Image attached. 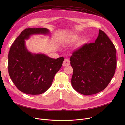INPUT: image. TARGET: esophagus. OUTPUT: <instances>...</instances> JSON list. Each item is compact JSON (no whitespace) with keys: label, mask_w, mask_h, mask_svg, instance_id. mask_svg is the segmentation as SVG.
<instances>
[{"label":"esophagus","mask_w":125,"mask_h":125,"mask_svg":"<svg viewBox=\"0 0 125 125\" xmlns=\"http://www.w3.org/2000/svg\"><path fill=\"white\" fill-rule=\"evenodd\" d=\"M70 65V61L69 59H66V58L65 59V60L63 63V66H67V65Z\"/></svg>","instance_id":"esophagus-1"}]
</instances>
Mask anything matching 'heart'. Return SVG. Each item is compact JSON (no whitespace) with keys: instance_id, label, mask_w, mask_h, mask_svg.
I'll list each match as a JSON object with an SVG mask.
<instances>
[{"instance_id":"obj_1","label":"heart","mask_w":125,"mask_h":125,"mask_svg":"<svg viewBox=\"0 0 125 125\" xmlns=\"http://www.w3.org/2000/svg\"><path fill=\"white\" fill-rule=\"evenodd\" d=\"M75 38V37H73V39H74Z\"/></svg>"}]
</instances>
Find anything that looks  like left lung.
I'll use <instances>...</instances> for the list:
<instances>
[{"mask_svg":"<svg viewBox=\"0 0 125 125\" xmlns=\"http://www.w3.org/2000/svg\"><path fill=\"white\" fill-rule=\"evenodd\" d=\"M70 61L73 71V88L84 95H93L105 89L115 74L116 49L107 35L99 30L95 42L75 51Z\"/></svg>","mask_w":125,"mask_h":125,"instance_id":"8db88e82","label":"left lung"}]
</instances>
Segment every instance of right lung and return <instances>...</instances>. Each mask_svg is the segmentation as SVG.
Here are the masks:
<instances>
[{"instance_id": "1", "label": "right lung", "mask_w": 125, "mask_h": 125, "mask_svg": "<svg viewBox=\"0 0 125 125\" xmlns=\"http://www.w3.org/2000/svg\"><path fill=\"white\" fill-rule=\"evenodd\" d=\"M47 28H26L16 39L8 55V70L16 87L29 95H39L48 90L62 66L63 57L54 59L43 54H33L26 47L25 41L36 34L47 35Z\"/></svg>"}]
</instances>
